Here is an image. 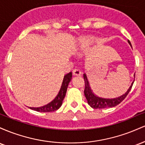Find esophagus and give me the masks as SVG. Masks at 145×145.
Instances as JSON below:
<instances>
[{
	"instance_id": "obj_1",
	"label": "esophagus",
	"mask_w": 145,
	"mask_h": 145,
	"mask_svg": "<svg viewBox=\"0 0 145 145\" xmlns=\"http://www.w3.org/2000/svg\"><path fill=\"white\" fill-rule=\"evenodd\" d=\"M73 75H74V76H80L81 75V71L80 69H74V71H73Z\"/></svg>"
}]
</instances>
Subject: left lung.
<instances>
[{
    "instance_id": "left-lung-1",
    "label": "left lung",
    "mask_w": 145,
    "mask_h": 145,
    "mask_svg": "<svg viewBox=\"0 0 145 145\" xmlns=\"http://www.w3.org/2000/svg\"><path fill=\"white\" fill-rule=\"evenodd\" d=\"M128 43L131 46L130 41L128 40ZM134 78H135V74H134ZM84 82H85V88H84V95L86 100L88 101V104L91 108L95 109H101V108H112L114 106H117L122 101L126 96L127 95L128 93H129L130 90L132 87L134 82L131 83V86H129V89L127 90V92L125 93L123 95L118 97L116 98H113V99H107V98H102L98 96L95 95L93 93L92 90L89 86V81L87 80L86 75L84 74Z\"/></svg>"
}]
</instances>
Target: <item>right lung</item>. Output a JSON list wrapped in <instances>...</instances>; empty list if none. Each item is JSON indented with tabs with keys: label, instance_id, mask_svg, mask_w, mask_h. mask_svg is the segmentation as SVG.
<instances>
[{
	"label": "right lung",
	"instance_id": "right-lung-1",
	"mask_svg": "<svg viewBox=\"0 0 145 145\" xmlns=\"http://www.w3.org/2000/svg\"><path fill=\"white\" fill-rule=\"evenodd\" d=\"M71 77H72V73L71 72L68 73L67 74H66L65 76H64L63 83L62 84H61V87L59 93H58L57 96H56L51 102H50L49 104H48L47 105H45L44 106H41V107H30V108L34 110L35 111H37V112H53V111H55L56 110L59 109L61 106V105H62L63 99L65 97V94L66 92H67L68 84H69V82L71 81Z\"/></svg>",
	"mask_w": 145,
	"mask_h": 145
}]
</instances>
